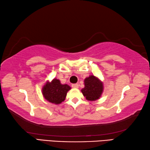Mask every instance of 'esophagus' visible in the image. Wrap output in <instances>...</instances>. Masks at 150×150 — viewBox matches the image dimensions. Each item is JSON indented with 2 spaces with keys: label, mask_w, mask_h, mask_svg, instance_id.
Listing matches in <instances>:
<instances>
[{
  "label": "esophagus",
  "mask_w": 150,
  "mask_h": 150,
  "mask_svg": "<svg viewBox=\"0 0 150 150\" xmlns=\"http://www.w3.org/2000/svg\"><path fill=\"white\" fill-rule=\"evenodd\" d=\"M71 87H72L73 88H79V85L77 84V83H76V84H73V85H71Z\"/></svg>",
  "instance_id": "1"
}]
</instances>
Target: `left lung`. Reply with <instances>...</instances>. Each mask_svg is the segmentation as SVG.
<instances>
[{
  "label": "left lung",
  "instance_id": "8db88e82",
  "mask_svg": "<svg viewBox=\"0 0 150 150\" xmlns=\"http://www.w3.org/2000/svg\"><path fill=\"white\" fill-rule=\"evenodd\" d=\"M85 87L81 89L83 96L88 100L93 101L100 97L103 91V82L94 75H90L84 81Z\"/></svg>",
  "mask_w": 150,
  "mask_h": 150
}]
</instances>
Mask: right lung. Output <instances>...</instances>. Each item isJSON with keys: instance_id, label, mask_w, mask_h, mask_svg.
Returning a JSON list of instances; mask_svg holds the SVG:
<instances>
[{"instance_id": "obj_1", "label": "right lung", "mask_w": 150, "mask_h": 150, "mask_svg": "<svg viewBox=\"0 0 150 150\" xmlns=\"http://www.w3.org/2000/svg\"><path fill=\"white\" fill-rule=\"evenodd\" d=\"M71 87L67 84L62 85L57 79H53L52 82L45 83L42 88V95L50 103L59 105L65 99L66 95Z\"/></svg>"}]
</instances>
